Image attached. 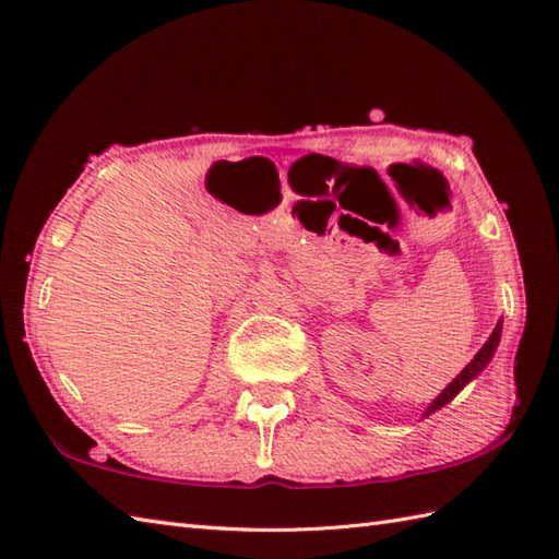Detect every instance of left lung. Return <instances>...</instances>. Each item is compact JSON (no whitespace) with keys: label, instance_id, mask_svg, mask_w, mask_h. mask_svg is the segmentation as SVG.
I'll list each match as a JSON object with an SVG mask.
<instances>
[{"label":"left lung","instance_id":"obj_1","mask_svg":"<svg viewBox=\"0 0 559 559\" xmlns=\"http://www.w3.org/2000/svg\"><path fill=\"white\" fill-rule=\"evenodd\" d=\"M500 338H502V319H500V322H497V326L492 329L490 338L483 343V348H480L476 355H473V360H471L466 367H463V370H461L454 379H451L449 386L442 391V394H439V396L430 403V406L425 408L423 418H427V415H432L435 411H439L442 406H447V403H449L451 399H454L463 386H466L468 382H473V379H476V377L485 370V367L490 365V360L495 358V350H497V346H500Z\"/></svg>","mask_w":559,"mask_h":559}]
</instances>
